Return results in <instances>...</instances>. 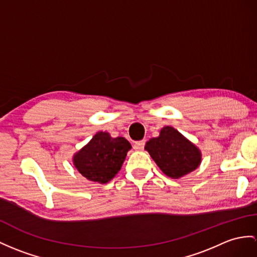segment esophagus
I'll return each mask as SVG.
<instances>
[{
  "mask_svg": "<svg viewBox=\"0 0 257 257\" xmlns=\"http://www.w3.org/2000/svg\"><path fill=\"white\" fill-rule=\"evenodd\" d=\"M144 146H145V141H141V142H136L134 144V149L135 150H143Z\"/></svg>",
  "mask_w": 257,
  "mask_h": 257,
  "instance_id": "obj_1",
  "label": "esophagus"
}]
</instances>
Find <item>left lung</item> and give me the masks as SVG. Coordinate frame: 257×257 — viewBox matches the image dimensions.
Segmentation results:
<instances>
[{
  "label": "left lung",
  "instance_id": "1",
  "mask_svg": "<svg viewBox=\"0 0 257 257\" xmlns=\"http://www.w3.org/2000/svg\"><path fill=\"white\" fill-rule=\"evenodd\" d=\"M145 149L160 170L172 179L191 173L202 162L199 148L172 126L162 127L158 137L146 143Z\"/></svg>",
  "mask_w": 257,
  "mask_h": 257
}]
</instances>
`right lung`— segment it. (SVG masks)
<instances>
[{
	"label": "right lung",
	"mask_w": 257,
	"mask_h": 257,
	"mask_svg": "<svg viewBox=\"0 0 257 257\" xmlns=\"http://www.w3.org/2000/svg\"><path fill=\"white\" fill-rule=\"evenodd\" d=\"M131 144L124 137H111L108 132H98L89 143L73 156L74 167L87 180L108 183L121 170Z\"/></svg>",
	"instance_id": "obj_1"
}]
</instances>
